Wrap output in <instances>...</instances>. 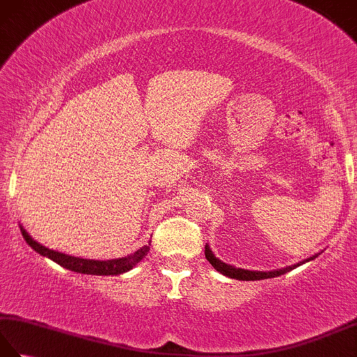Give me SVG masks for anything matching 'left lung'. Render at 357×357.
<instances>
[{
  "instance_id": "obj_1",
  "label": "left lung",
  "mask_w": 357,
  "mask_h": 357,
  "mask_svg": "<svg viewBox=\"0 0 357 357\" xmlns=\"http://www.w3.org/2000/svg\"><path fill=\"white\" fill-rule=\"evenodd\" d=\"M316 256H317V255H314V256H312V257H308V259L302 261V262H299V264H294V265H290V267H285V268H279V270H273V271H252V270L236 268V267H233V265H229V264H225V262H222V261H219L218 257L213 255V252H211V250H210V247L206 245V257H207V261H208L211 265H213V267H215L219 273H222L224 276H229V278H231V279H238V280H261V279L278 278V276H280V275H285L287 271H290V270H293V268H296V267H299V265H302V264H305V262H308V261L314 259Z\"/></svg>"
}]
</instances>
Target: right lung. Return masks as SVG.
I'll return each instance as SVG.
<instances>
[{
	"mask_svg": "<svg viewBox=\"0 0 357 357\" xmlns=\"http://www.w3.org/2000/svg\"><path fill=\"white\" fill-rule=\"evenodd\" d=\"M21 233L22 238L26 239L27 244L32 247L36 253H40L41 256L49 257L53 262H56L61 267L82 273V275H98V276H116L121 275V273H126L128 270H132L136 264H138L144 256L149 253L150 244L144 245L139 250H136L135 253L127 255L124 257H118V259H109V261H93V259H82V257H73L69 255L55 252V250H50L47 247L41 245L40 242H36L32 239V236L22 229L21 227Z\"/></svg>",
	"mask_w": 357,
	"mask_h": 357,
	"instance_id": "right-lung-1",
	"label": "right lung"
}]
</instances>
